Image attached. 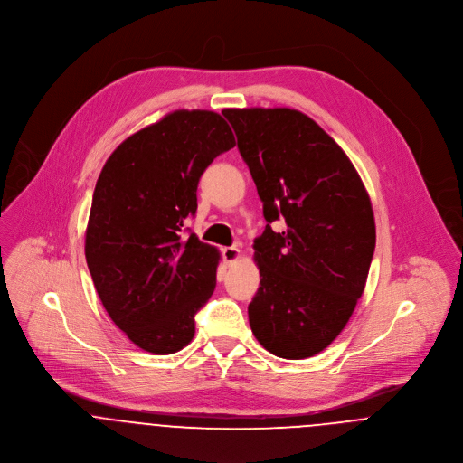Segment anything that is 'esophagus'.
Here are the masks:
<instances>
[{
	"label": "esophagus",
	"instance_id": "34e87169",
	"mask_svg": "<svg viewBox=\"0 0 463 463\" xmlns=\"http://www.w3.org/2000/svg\"><path fill=\"white\" fill-rule=\"evenodd\" d=\"M240 249L236 247V245H232V247H223L222 249V256H223V260H225V263H234L238 258H240Z\"/></svg>",
	"mask_w": 463,
	"mask_h": 463
}]
</instances>
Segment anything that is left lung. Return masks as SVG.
Wrapping results in <instances>:
<instances>
[{
  "label": "left lung",
  "instance_id": "left-lung-1",
  "mask_svg": "<svg viewBox=\"0 0 463 463\" xmlns=\"http://www.w3.org/2000/svg\"><path fill=\"white\" fill-rule=\"evenodd\" d=\"M238 149L263 202L267 227L254 240L260 288L249 323L281 359L323 352L364 292L375 218L366 187L339 144L290 108H227ZM281 219L286 231L269 225Z\"/></svg>",
  "mask_w": 463,
  "mask_h": 463
}]
</instances>
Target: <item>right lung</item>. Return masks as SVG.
Instances as JSON below:
<instances>
[{
  "instance_id": "right-lung-1",
  "label": "right lung",
  "mask_w": 463,
  "mask_h": 463,
  "mask_svg": "<svg viewBox=\"0 0 463 463\" xmlns=\"http://www.w3.org/2000/svg\"><path fill=\"white\" fill-rule=\"evenodd\" d=\"M236 140L222 115L176 109L128 137L95 184L84 254L111 321L144 352L169 355L194 335L220 252L187 232L202 173Z\"/></svg>"
}]
</instances>
